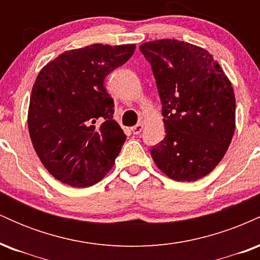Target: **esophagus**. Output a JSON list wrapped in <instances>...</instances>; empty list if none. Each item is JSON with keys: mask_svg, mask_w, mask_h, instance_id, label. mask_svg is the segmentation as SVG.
Returning a JSON list of instances; mask_svg holds the SVG:
<instances>
[{"mask_svg": "<svg viewBox=\"0 0 260 260\" xmlns=\"http://www.w3.org/2000/svg\"><path fill=\"white\" fill-rule=\"evenodd\" d=\"M142 129H143V124L142 123H138V124H136L134 127H132L133 134H139L140 132H142Z\"/></svg>", "mask_w": 260, "mask_h": 260, "instance_id": "esophagus-1", "label": "esophagus"}]
</instances>
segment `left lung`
Here are the masks:
<instances>
[{
	"label": "left lung",
	"instance_id": "left-lung-1",
	"mask_svg": "<svg viewBox=\"0 0 260 260\" xmlns=\"http://www.w3.org/2000/svg\"><path fill=\"white\" fill-rule=\"evenodd\" d=\"M139 50L156 79L166 128L151 157L172 180H199L216 168L234 137L231 82L213 55L197 45L162 39Z\"/></svg>",
	"mask_w": 260,
	"mask_h": 260
}]
</instances>
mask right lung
<instances>
[{"mask_svg":"<svg viewBox=\"0 0 260 260\" xmlns=\"http://www.w3.org/2000/svg\"><path fill=\"white\" fill-rule=\"evenodd\" d=\"M136 45L94 44L64 51L44 66L28 110L30 139L45 169L68 186L98 183L126 140L113 117L104 79L132 57Z\"/></svg>","mask_w":260,"mask_h":260,"instance_id":"1","label":"right lung"}]
</instances>
